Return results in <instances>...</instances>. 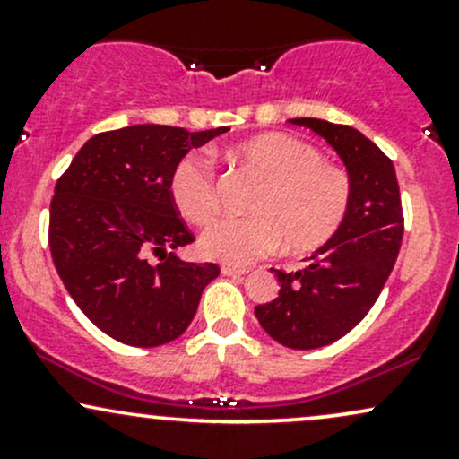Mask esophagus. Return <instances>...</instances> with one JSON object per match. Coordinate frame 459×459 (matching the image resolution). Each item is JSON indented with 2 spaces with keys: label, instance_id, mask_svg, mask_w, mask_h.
<instances>
[{
  "label": "esophagus",
  "instance_id": "esophagus-1",
  "mask_svg": "<svg viewBox=\"0 0 459 459\" xmlns=\"http://www.w3.org/2000/svg\"><path fill=\"white\" fill-rule=\"evenodd\" d=\"M224 276H246L247 270L246 267H235V265H224L222 267Z\"/></svg>",
  "mask_w": 459,
  "mask_h": 459
}]
</instances>
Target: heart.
<instances>
[{
	"label": "heart",
	"mask_w": 459,
	"mask_h": 459,
	"mask_svg": "<svg viewBox=\"0 0 459 459\" xmlns=\"http://www.w3.org/2000/svg\"><path fill=\"white\" fill-rule=\"evenodd\" d=\"M261 178L247 218H222L200 237L213 261L246 265L281 246L308 252L324 246L343 224L351 200L345 170L324 161L319 149L287 134H259L226 151ZM170 198L192 224H209L218 213L213 170L196 155L183 157L170 175Z\"/></svg>",
	"instance_id": "heart-1"
}]
</instances>
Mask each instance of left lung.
Returning a JSON list of instances; mask_svg holds the SVG:
<instances>
[{
    "label": "left lung",
    "mask_w": 459,
    "mask_h": 459,
    "mask_svg": "<svg viewBox=\"0 0 459 459\" xmlns=\"http://www.w3.org/2000/svg\"><path fill=\"white\" fill-rule=\"evenodd\" d=\"M324 138L343 161L351 200L341 229L299 272H281L278 298L255 308L261 328L291 350H317L345 336L368 313L391 276L403 237L393 161L367 135L321 118H289Z\"/></svg>",
    "instance_id": "left-lung-1"
}]
</instances>
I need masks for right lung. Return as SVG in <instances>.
Returning <instances> with one entry per match:
<instances>
[{
	"label": "right lung",
	"instance_id": "obj_1",
	"mask_svg": "<svg viewBox=\"0 0 459 459\" xmlns=\"http://www.w3.org/2000/svg\"><path fill=\"white\" fill-rule=\"evenodd\" d=\"M229 127L131 125L97 134L56 183L49 247L66 291L105 334L134 347L175 341L196 315L213 263L177 259L194 237L170 198V175ZM160 256L152 264L150 255Z\"/></svg>",
	"mask_w": 459,
	"mask_h": 459
}]
</instances>
